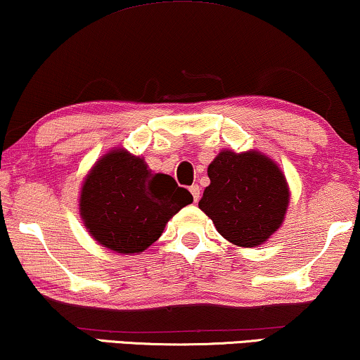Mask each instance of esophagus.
<instances>
[{"instance_id":"34e87169","label":"esophagus","mask_w":360,"mask_h":360,"mask_svg":"<svg viewBox=\"0 0 360 360\" xmlns=\"http://www.w3.org/2000/svg\"><path fill=\"white\" fill-rule=\"evenodd\" d=\"M190 193L193 195V201L196 203V201L200 200V186L198 185H191L190 186Z\"/></svg>"}]
</instances>
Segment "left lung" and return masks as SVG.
Returning <instances> with one entry per match:
<instances>
[{"mask_svg":"<svg viewBox=\"0 0 360 360\" xmlns=\"http://www.w3.org/2000/svg\"><path fill=\"white\" fill-rule=\"evenodd\" d=\"M208 176L211 184L198 206L229 243L255 248L282 224L288 206L287 180L265 155L224 150L210 164Z\"/></svg>","mask_w":360,"mask_h":360,"instance_id":"1","label":"left lung"}]
</instances>
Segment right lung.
Segmentation results:
<instances>
[{"instance_id": "1", "label": "right lung", "mask_w": 360, "mask_h": 360, "mask_svg": "<svg viewBox=\"0 0 360 360\" xmlns=\"http://www.w3.org/2000/svg\"><path fill=\"white\" fill-rule=\"evenodd\" d=\"M193 196L170 175L152 174L141 157L126 150L106 154L88 174L80 211L90 234L121 254L154 244L172 216Z\"/></svg>"}]
</instances>
